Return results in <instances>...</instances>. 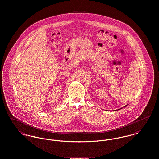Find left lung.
<instances>
[{
	"label": "left lung",
	"instance_id": "1",
	"mask_svg": "<svg viewBox=\"0 0 159 159\" xmlns=\"http://www.w3.org/2000/svg\"><path fill=\"white\" fill-rule=\"evenodd\" d=\"M127 106H128V105H127ZM124 106V107H126V106ZM121 108H120V109H118V110H120V109H121Z\"/></svg>",
	"mask_w": 159,
	"mask_h": 159
}]
</instances>
